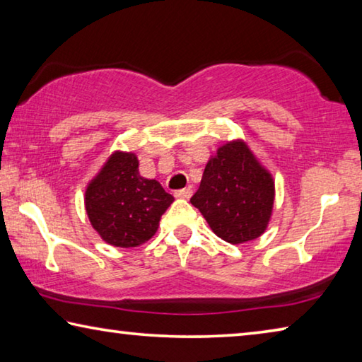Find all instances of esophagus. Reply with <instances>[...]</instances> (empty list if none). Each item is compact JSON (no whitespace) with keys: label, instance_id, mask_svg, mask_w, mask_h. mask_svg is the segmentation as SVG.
Listing matches in <instances>:
<instances>
[{"label":"esophagus","instance_id":"34e87169","mask_svg":"<svg viewBox=\"0 0 362 362\" xmlns=\"http://www.w3.org/2000/svg\"><path fill=\"white\" fill-rule=\"evenodd\" d=\"M193 194V189L192 188H182V189H177V192L174 193L175 198H180V199H189L192 198Z\"/></svg>","mask_w":362,"mask_h":362}]
</instances>
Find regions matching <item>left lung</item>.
<instances>
[{
	"label": "left lung",
	"mask_w": 362,
	"mask_h": 362,
	"mask_svg": "<svg viewBox=\"0 0 362 362\" xmlns=\"http://www.w3.org/2000/svg\"><path fill=\"white\" fill-rule=\"evenodd\" d=\"M223 241L243 244L267 230L274 203V180L243 140L220 146L206 164L192 199Z\"/></svg>",
	"instance_id": "left-lung-1"
}]
</instances>
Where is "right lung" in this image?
<instances>
[{
	"label": "right lung",
	"mask_w": 362,
	"mask_h": 362,
	"mask_svg": "<svg viewBox=\"0 0 362 362\" xmlns=\"http://www.w3.org/2000/svg\"><path fill=\"white\" fill-rule=\"evenodd\" d=\"M173 203L174 196L158 180L140 175L137 156L126 151H115L107 159L84 194L90 225L115 247H136L148 241Z\"/></svg>",
	"instance_id": "obj_1"
}]
</instances>
